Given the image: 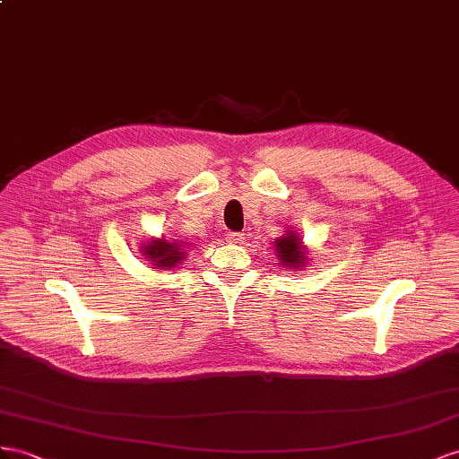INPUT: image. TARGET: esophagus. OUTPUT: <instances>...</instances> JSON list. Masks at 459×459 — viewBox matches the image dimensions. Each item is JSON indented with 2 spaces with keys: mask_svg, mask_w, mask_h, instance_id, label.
<instances>
[{
  "mask_svg": "<svg viewBox=\"0 0 459 459\" xmlns=\"http://www.w3.org/2000/svg\"><path fill=\"white\" fill-rule=\"evenodd\" d=\"M225 238L230 244H242L244 242V232H227Z\"/></svg>",
  "mask_w": 459,
  "mask_h": 459,
  "instance_id": "1",
  "label": "esophagus"
}]
</instances>
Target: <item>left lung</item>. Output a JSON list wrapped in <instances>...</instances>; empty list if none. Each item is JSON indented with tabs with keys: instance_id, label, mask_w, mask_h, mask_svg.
I'll return each mask as SVG.
<instances>
[{
	"instance_id": "left-lung-1",
	"label": "left lung",
	"mask_w": 459,
	"mask_h": 459,
	"mask_svg": "<svg viewBox=\"0 0 459 459\" xmlns=\"http://www.w3.org/2000/svg\"><path fill=\"white\" fill-rule=\"evenodd\" d=\"M274 252H277V257L281 259V264L284 267L299 269V267H306L307 264L306 246L302 244V238H299L294 230H286V234L277 238V242H274Z\"/></svg>"
}]
</instances>
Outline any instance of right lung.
Wrapping results in <instances>:
<instances>
[{
  "instance_id": "obj_1",
  "label": "right lung",
  "mask_w": 459,
  "mask_h": 459,
  "mask_svg": "<svg viewBox=\"0 0 459 459\" xmlns=\"http://www.w3.org/2000/svg\"><path fill=\"white\" fill-rule=\"evenodd\" d=\"M142 247V254L146 255L148 261H152V269H173L180 261H185V255L188 250H185V244L180 240H165L157 238L150 240Z\"/></svg>"
}]
</instances>
